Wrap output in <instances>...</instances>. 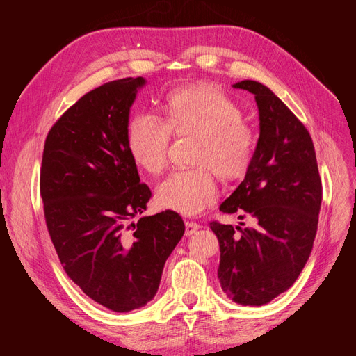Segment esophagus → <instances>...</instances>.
<instances>
[{
	"instance_id": "34e87169",
	"label": "esophagus",
	"mask_w": 356,
	"mask_h": 356,
	"mask_svg": "<svg viewBox=\"0 0 356 356\" xmlns=\"http://www.w3.org/2000/svg\"><path fill=\"white\" fill-rule=\"evenodd\" d=\"M199 229H200V225L197 222H195V221H186V234L187 236L195 234Z\"/></svg>"
}]
</instances>
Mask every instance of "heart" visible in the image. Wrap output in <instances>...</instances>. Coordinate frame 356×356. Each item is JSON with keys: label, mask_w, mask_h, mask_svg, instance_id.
I'll return each instance as SVG.
<instances>
[{"label": "heart", "mask_w": 356, "mask_h": 356, "mask_svg": "<svg viewBox=\"0 0 356 356\" xmlns=\"http://www.w3.org/2000/svg\"><path fill=\"white\" fill-rule=\"evenodd\" d=\"M172 134L196 136L193 163L177 169L160 182L156 199L161 208L196 215L218 197L213 170L222 179H236L250 169L257 149L254 127L243 120L242 106L222 89L200 83L172 92L166 120L152 113L135 114L127 127L131 156L149 174L168 163Z\"/></svg>", "instance_id": "1"}]
</instances>
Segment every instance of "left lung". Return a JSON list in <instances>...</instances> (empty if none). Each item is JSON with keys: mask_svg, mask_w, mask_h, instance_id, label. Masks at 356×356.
<instances>
[{"mask_svg": "<svg viewBox=\"0 0 356 356\" xmlns=\"http://www.w3.org/2000/svg\"><path fill=\"white\" fill-rule=\"evenodd\" d=\"M234 88L255 95L260 138L245 179L220 211L252 217L257 225L211 221L209 227L220 242L222 291L239 305L261 306L303 270L318 230L322 184L306 126L261 83L243 80Z\"/></svg>", "mask_w": 356, "mask_h": 356, "instance_id": "8db88e82", "label": "left lung"}]
</instances>
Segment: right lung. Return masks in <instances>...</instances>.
I'll return each instance as SVG.
<instances>
[{"mask_svg":"<svg viewBox=\"0 0 356 356\" xmlns=\"http://www.w3.org/2000/svg\"><path fill=\"white\" fill-rule=\"evenodd\" d=\"M143 77L90 90L51 126L40 195L63 270L83 293L114 312L152 300L186 225L175 211L139 217L152 190L127 147L129 110Z\"/></svg>","mask_w":356,"mask_h":356,"instance_id":"1","label":"right lung"}]
</instances>
